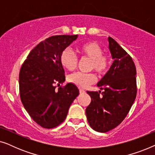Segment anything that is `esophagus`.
I'll use <instances>...</instances> for the list:
<instances>
[{
	"label": "esophagus",
	"instance_id": "34e87169",
	"mask_svg": "<svg viewBox=\"0 0 155 155\" xmlns=\"http://www.w3.org/2000/svg\"><path fill=\"white\" fill-rule=\"evenodd\" d=\"M80 94H83V93L85 92V91H84V90H82V89H80Z\"/></svg>",
	"mask_w": 155,
	"mask_h": 155
}]
</instances>
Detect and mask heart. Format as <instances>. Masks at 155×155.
I'll return each mask as SVG.
<instances>
[{"label":"heart","instance_id":"obj_1","mask_svg":"<svg viewBox=\"0 0 155 155\" xmlns=\"http://www.w3.org/2000/svg\"><path fill=\"white\" fill-rule=\"evenodd\" d=\"M82 58L90 59L89 69L94 70L99 75H104L109 71L111 59L109 55L103 54V48L98 43L87 41L80 44L77 48ZM62 66L69 71H73L78 67L77 57L69 49L63 50L60 56ZM70 82L80 88H87L96 82V76L93 73H84L78 72L69 76Z\"/></svg>","mask_w":155,"mask_h":155}]
</instances>
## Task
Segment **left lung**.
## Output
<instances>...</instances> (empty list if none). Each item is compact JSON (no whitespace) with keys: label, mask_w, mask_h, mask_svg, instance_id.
Returning <instances> with one entry per match:
<instances>
[{"label":"left lung","mask_w":155,"mask_h":155,"mask_svg":"<svg viewBox=\"0 0 155 155\" xmlns=\"http://www.w3.org/2000/svg\"><path fill=\"white\" fill-rule=\"evenodd\" d=\"M114 62L98 82L104 92H87L91 97L86 116L91 128L106 133L118 126L128 114L137 94L136 68L132 58L111 37L108 38Z\"/></svg>","instance_id":"1"}]
</instances>
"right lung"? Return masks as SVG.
Instances as JSON below:
<instances>
[{"mask_svg": "<svg viewBox=\"0 0 155 155\" xmlns=\"http://www.w3.org/2000/svg\"><path fill=\"white\" fill-rule=\"evenodd\" d=\"M78 35H56L40 42L21 67L19 88L22 103L31 118L44 128H56L66 118L70 106L79 94L73 83L58 89L65 80L61 53Z\"/></svg>", "mask_w": 155, "mask_h": 155, "instance_id": "1", "label": "right lung"}]
</instances>
